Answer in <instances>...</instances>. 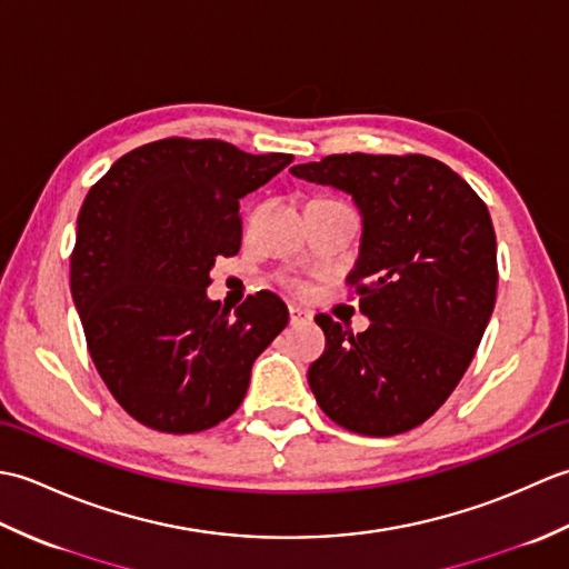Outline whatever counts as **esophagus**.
I'll use <instances>...</instances> for the list:
<instances>
[{"label": "esophagus", "instance_id": "1", "mask_svg": "<svg viewBox=\"0 0 569 569\" xmlns=\"http://www.w3.org/2000/svg\"><path fill=\"white\" fill-rule=\"evenodd\" d=\"M288 316H291V325H303V322H310V312L298 308V306H291L288 308Z\"/></svg>", "mask_w": 569, "mask_h": 569}]
</instances>
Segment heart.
<instances>
[{
  "instance_id": "b5f03b06",
  "label": "heart",
  "mask_w": 569,
  "mask_h": 569,
  "mask_svg": "<svg viewBox=\"0 0 569 569\" xmlns=\"http://www.w3.org/2000/svg\"><path fill=\"white\" fill-rule=\"evenodd\" d=\"M291 286H293V288H300V286H298V283H293V281H291Z\"/></svg>"
}]
</instances>
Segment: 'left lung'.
Masks as SVG:
<instances>
[{
	"label": "left lung",
	"mask_w": 569,
	"mask_h": 569,
	"mask_svg": "<svg viewBox=\"0 0 569 569\" xmlns=\"http://www.w3.org/2000/svg\"><path fill=\"white\" fill-rule=\"evenodd\" d=\"M355 198L365 234L347 286L369 330L316 316L325 352L308 369L322 413L369 438L413 430L477 355L497 303V234L485 200L422 153H332L293 166Z\"/></svg>",
	"instance_id": "1"
}]
</instances>
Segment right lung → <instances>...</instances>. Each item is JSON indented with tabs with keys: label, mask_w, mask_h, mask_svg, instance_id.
<instances>
[{
	"label": "right lung",
	"mask_w": 569,
	"mask_h": 569,
	"mask_svg": "<svg viewBox=\"0 0 569 569\" xmlns=\"http://www.w3.org/2000/svg\"><path fill=\"white\" fill-rule=\"evenodd\" d=\"M293 161L171 137L114 161L84 198L70 291L114 401L159 432H200L244 401L251 365L288 325L259 291L234 316L208 300L217 257L241 247L239 198Z\"/></svg>",
	"instance_id": "obj_1"
}]
</instances>
